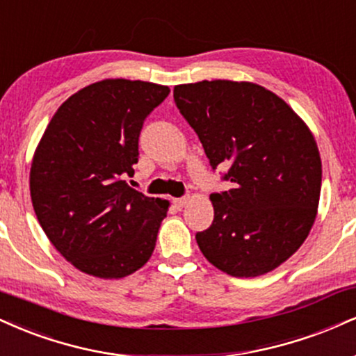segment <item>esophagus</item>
Masks as SVG:
<instances>
[{
	"instance_id": "34e87169",
	"label": "esophagus",
	"mask_w": 356,
	"mask_h": 356,
	"mask_svg": "<svg viewBox=\"0 0 356 356\" xmlns=\"http://www.w3.org/2000/svg\"><path fill=\"white\" fill-rule=\"evenodd\" d=\"M189 197H179V199H174V205L175 207H186L189 204Z\"/></svg>"
}]
</instances>
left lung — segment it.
I'll return each instance as SVG.
<instances>
[{
	"instance_id": "left-lung-1",
	"label": "left lung",
	"mask_w": 356,
	"mask_h": 356,
	"mask_svg": "<svg viewBox=\"0 0 356 356\" xmlns=\"http://www.w3.org/2000/svg\"><path fill=\"white\" fill-rule=\"evenodd\" d=\"M212 169L232 189L211 194L213 222L195 234L200 252L232 277L273 270L305 242L322 189V161L307 124L254 83L200 81L174 88Z\"/></svg>"
}]
</instances>
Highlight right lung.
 I'll use <instances>...</instances> for the list:
<instances>
[{
    "label": "right lung",
    "mask_w": 356,
    "mask_h": 356,
    "mask_svg": "<svg viewBox=\"0 0 356 356\" xmlns=\"http://www.w3.org/2000/svg\"><path fill=\"white\" fill-rule=\"evenodd\" d=\"M169 92L145 81L104 79L72 94L46 127L29 172L33 207L78 270L122 278L151 259L169 202L124 177L134 174L145 118Z\"/></svg>",
    "instance_id": "right-lung-1"
}]
</instances>
